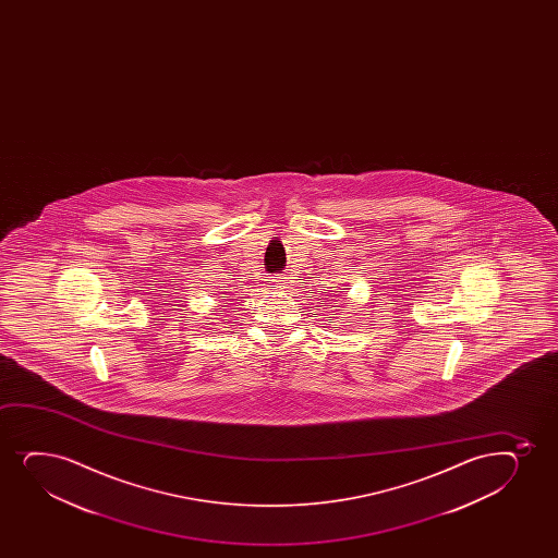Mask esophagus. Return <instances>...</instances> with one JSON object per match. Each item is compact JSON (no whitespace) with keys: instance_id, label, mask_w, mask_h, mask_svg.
<instances>
[{"instance_id":"34e87169","label":"esophagus","mask_w":558,"mask_h":558,"mask_svg":"<svg viewBox=\"0 0 558 558\" xmlns=\"http://www.w3.org/2000/svg\"><path fill=\"white\" fill-rule=\"evenodd\" d=\"M271 281H274V287H282V284H284V282H287V277H282V276L274 277V279H271Z\"/></svg>"}]
</instances>
